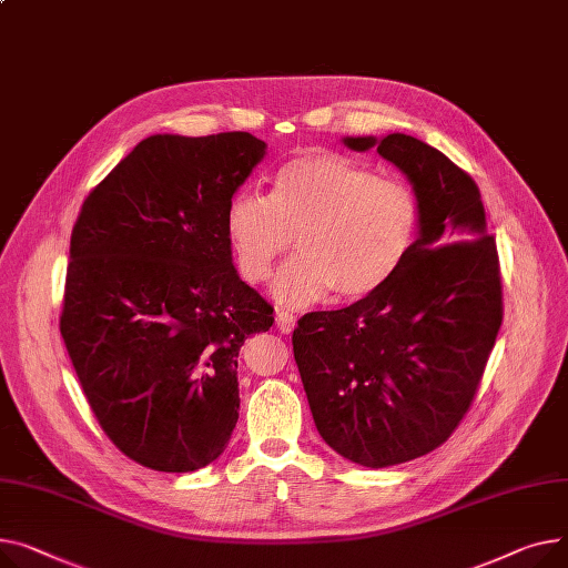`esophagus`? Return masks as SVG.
Listing matches in <instances>:
<instances>
[{"mask_svg":"<svg viewBox=\"0 0 568 568\" xmlns=\"http://www.w3.org/2000/svg\"><path fill=\"white\" fill-rule=\"evenodd\" d=\"M294 315L292 313H287V311H278L276 313V326H278V331L281 333H292L294 331Z\"/></svg>","mask_w":568,"mask_h":568,"instance_id":"34e87169","label":"esophagus"}]
</instances>
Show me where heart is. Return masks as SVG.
<instances>
[{"label": "heart", "mask_w": 568, "mask_h": 568, "mask_svg": "<svg viewBox=\"0 0 568 568\" xmlns=\"http://www.w3.org/2000/svg\"><path fill=\"white\" fill-rule=\"evenodd\" d=\"M420 233V201L399 180L331 150H313L283 164L272 194L237 192L225 207L235 267L262 283L296 235L298 255L276 274L272 296L306 308L337 294L356 301L386 287Z\"/></svg>", "instance_id": "obj_1"}]
</instances>
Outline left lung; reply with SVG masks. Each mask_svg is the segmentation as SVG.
Masks as SVG:
<instances>
[{
	"instance_id": "obj_1",
	"label": "left lung",
	"mask_w": 568,
	"mask_h": 568,
	"mask_svg": "<svg viewBox=\"0 0 568 568\" xmlns=\"http://www.w3.org/2000/svg\"><path fill=\"white\" fill-rule=\"evenodd\" d=\"M376 148L420 201V233L395 278L292 333L320 436L365 468L436 449L466 415L503 324L496 240L475 180L429 143L395 132L345 136Z\"/></svg>"
}]
</instances>
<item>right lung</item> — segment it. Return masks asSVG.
Instances as JSON below:
<instances>
[{
  "mask_svg": "<svg viewBox=\"0 0 568 568\" xmlns=\"http://www.w3.org/2000/svg\"><path fill=\"white\" fill-rule=\"evenodd\" d=\"M264 155L248 132L153 134L72 229L63 343L100 427L145 468L199 470L237 425V356L274 308L235 270L225 207Z\"/></svg>",
  "mask_w": 568,
  "mask_h": 568,
  "instance_id": "right-lung-1",
  "label": "right lung"
}]
</instances>
